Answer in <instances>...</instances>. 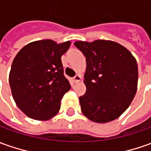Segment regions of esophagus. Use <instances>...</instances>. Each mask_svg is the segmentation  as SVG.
<instances>
[{
	"instance_id": "obj_1",
	"label": "esophagus",
	"mask_w": 151,
	"mask_h": 151,
	"mask_svg": "<svg viewBox=\"0 0 151 151\" xmlns=\"http://www.w3.org/2000/svg\"><path fill=\"white\" fill-rule=\"evenodd\" d=\"M73 83H77L80 82V81H81V76L76 75L75 77L73 78Z\"/></svg>"
}]
</instances>
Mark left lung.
I'll return each mask as SVG.
<instances>
[{"instance_id": "8db88e82", "label": "left lung", "mask_w": 151, "mask_h": 151, "mask_svg": "<svg viewBox=\"0 0 151 151\" xmlns=\"http://www.w3.org/2000/svg\"><path fill=\"white\" fill-rule=\"evenodd\" d=\"M86 57V93L79 97L81 110L92 122L106 123L129 107L137 90L136 58L124 46L111 40L77 41Z\"/></svg>"}]
</instances>
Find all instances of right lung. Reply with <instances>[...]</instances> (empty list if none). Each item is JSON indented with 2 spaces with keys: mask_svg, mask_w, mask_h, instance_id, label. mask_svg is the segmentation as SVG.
Instances as JSON below:
<instances>
[{
  "mask_svg": "<svg viewBox=\"0 0 151 151\" xmlns=\"http://www.w3.org/2000/svg\"><path fill=\"white\" fill-rule=\"evenodd\" d=\"M71 42L52 40L31 42L13 60L9 75L16 105L29 118L46 121L60 109V101L71 86L64 77L61 57Z\"/></svg>",
  "mask_w": 151,
  "mask_h": 151,
  "instance_id": "add662e5",
  "label": "right lung"
}]
</instances>
